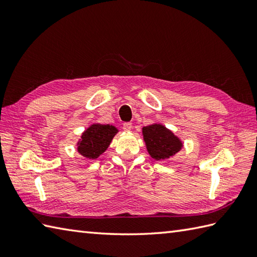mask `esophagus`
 <instances>
[{"label":"esophagus","instance_id":"obj_1","mask_svg":"<svg viewBox=\"0 0 257 257\" xmlns=\"http://www.w3.org/2000/svg\"><path fill=\"white\" fill-rule=\"evenodd\" d=\"M122 128H123L124 132H130V130H132V128H133V123L129 122V121L128 122H123Z\"/></svg>","mask_w":257,"mask_h":257}]
</instances>
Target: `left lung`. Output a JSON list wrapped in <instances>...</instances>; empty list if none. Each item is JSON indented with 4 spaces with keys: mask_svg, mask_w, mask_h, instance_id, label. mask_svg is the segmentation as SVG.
<instances>
[{
    "mask_svg": "<svg viewBox=\"0 0 257 257\" xmlns=\"http://www.w3.org/2000/svg\"><path fill=\"white\" fill-rule=\"evenodd\" d=\"M143 134L149 155L156 160L168 159L182 147L181 141L161 124L147 125L143 128Z\"/></svg>",
    "mask_w": 257,
    "mask_h": 257,
    "instance_id": "left-lung-1",
    "label": "left lung"
}]
</instances>
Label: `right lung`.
Listing matches in <instances>:
<instances>
[{"instance_id": "add662e5", "label": "right lung", "mask_w": 257, "mask_h": 257, "mask_svg": "<svg viewBox=\"0 0 257 257\" xmlns=\"http://www.w3.org/2000/svg\"><path fill=\"white\" fill-rule=\"evenodd\" d=\"M117 129L109 124H92L81 136L78 152L89 159H97L108 148Z\"/></svg>"}]
</instances>
